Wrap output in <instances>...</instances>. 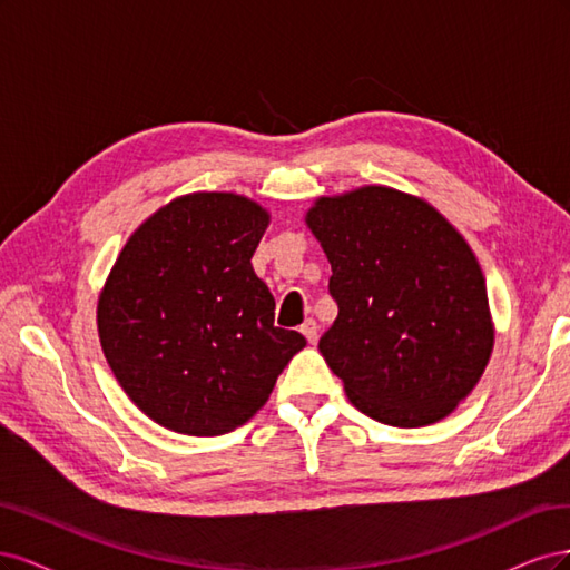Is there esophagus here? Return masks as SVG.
Segmentation results:
<instances>
[{
    "mask_svg": "<svg viewBox=\"0 0 570 570\" xmlns=\"http://www.w3.org/2000/svg\"><path fill=\"white\" fill-rule=\"evenodd\" d=\"M299 331H302V335H304L308 342L316 344V340H318V323H316L314 318H306V321L302 323Z\"/></svg>",
    "mask_w": 570,
    "mask_h": 570,
    "instance_id": "obj_1",
    "label": "esophagus"
}]
</instances>
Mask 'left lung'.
I'll use <instances>...</instances> for the list:
<instances>
[{"instance_id": "left-lung-1", "label": "left lung", "mask_w": 570, "mask_h": 570, "mask_svg": "<svg viewBox=\"0 0 570 570\" xmlns=\"http://www.w3.org/2000/svg\"><path fill=\"white\" fill-rule=\"evenodd\" d=\"M304 220L331 262L337 302L318 350L350 402L396 428L450 416L494 347L471 245L433 204L387 185L318 197Z\"/></svg>"}]
</instances>
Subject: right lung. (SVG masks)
<instances>
[{
    "instance_id": "1",
    "label": "right lung",
    "mask_w": 570,
    "mask_h": 570,
    "mask_svg": "<svg viewBox=\"0 0 570 570\" xmlns=\"http://www.w3.org/2000/svg\"><path fill=\"white\" fill-rule=\"evenodd\" d=\"M271 223L235 193H193L154 212L120 249L97 299V331L118 385L174 433L212 438L262 409L306 347L273 325L252 268Z\"/></svg>"
}]
</instances>
